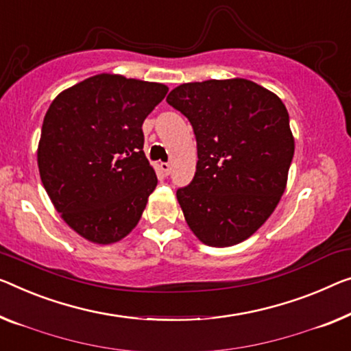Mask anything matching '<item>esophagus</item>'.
I'll list each match as a JSON object with an SVG mask.
<instances>
[{"label":"esophagus","mask_w":351,"mask_h":351,"mask_svg":"<svg viewBox=\"0 0 351 351\" xmlns=\"http://www.w3.org/2000/svg\"><path fill=\"white\" fill-rule=\"evenodd\" d=\"M159 169H160V171L164 175H170L171 173V165L169 164V162H160Z\"/></svg>","instance_id":"34e87169"}]
</instances>
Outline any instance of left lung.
I'll use <instances>...</instances> for the list:
<instances>
[{"instance_id":"left-lung-1","label":"left lung","mask_w":351,"mask_h":351,"mask_svg":"<svg viewBox=\"0 0 351 351\" xmlns=\"http://www.w3.org/2000/svg\"><path fill=\"white\" fill-rule=\"evenodd\" d=\"M167 102L197 138L195 176L176 192L187 226L211 247L243 243L285 192L295 137L284 102L245 78L182 83Z\"/></svg>"}]
</instances>
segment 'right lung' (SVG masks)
<instances>
[{
    "mask_svg": "<svg viewBox=\"0 0 351 351\" xmlns=\"http://www.w3.org/2000/svg\"><path fill=\"white\" fill-rule=\"evenodd\" d=\"M164 83L97 74L61 91L47 110L39 175L62 221L82 238L113 244L132 232L158 186L142 125Z\"/></svg>",
    "mask_w": 351,
    "mask_h": 351,
    "instance_id": "add662e5",
    "label": "right lung"
}]
</instances>
